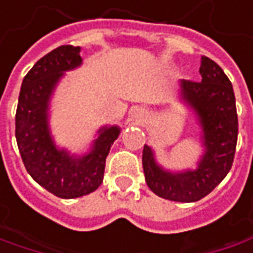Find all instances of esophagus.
Segmentation results:
<instances>
[{"label":"esophagus","instance_id":"34e87169","mask_svg":"<svg viewBox=\"0 0 253 253\" xmlns=\"http://www.w3.org/2000/svg\"><path fill=\"white\" fill-rule=\"evenodd\" d=\"M131 117H133L137 123H141V122L144 120V117H146V113H144V110L137 109V110H134V112L131 113Z\"/></svg>","mask_w":253,"mask_h":253}]
</instances>
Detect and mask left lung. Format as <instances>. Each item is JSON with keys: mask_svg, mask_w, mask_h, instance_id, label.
<instances>
[{"mask_svg": "<svg viewBox=\"0 0 253 253\" xmlns=\"http://www.w3.org/2000/svg\"><path fill=\"white\" fill-rule=\"evenodd\" d=\"M201 82L182 81L181 99L198 115L204 131L205 154L195 171L172 174L154 161L148 146L143 148V170L148 188L161 198L195 203L225 178L231 170L238 140V115L231 81L212 59L201 58Z\"/></svg>", "mask_w": 253, "mask_h": 253, "instance_id": "obj_1", "label": "left lung"}]
</instances>
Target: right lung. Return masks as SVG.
<instances>
[{"label":"right lung","mask_w":253,"mask_h":253,"mask_svg":"<svg viewBox=\"0 0 253 253\" xmlns=\"http://www.w3.org/2000/svg\"><path fill=\"white\" fill-rule=\"evenodd\" d=\"M79 52V46L62 45L41 58L22 81L15 115V137L25 169L59 198H78L99 188L106 157L120 133L119 127H103L83 157H71L55 147L48 128L49 97L63 72L81 65Z\"/></svg>","instance_id":"right-lung-1"}]
</instances>
